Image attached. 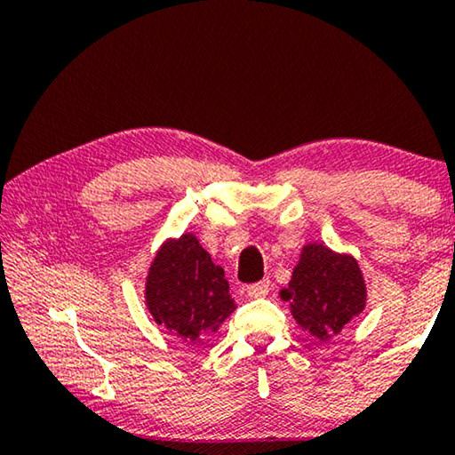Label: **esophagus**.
Listing matches in <instances>:
<instances>
[{"label":"esophagus","mask_w":455,"mask_h":455,"mask_svg":"<svg viewBox=\"0 0 455 455\" xmlns=\"http://www.w3.org/2000/svg\"><path fill=\"white\" fill-rule=\"evenodd\" d=\"M269 290H271V282L269 280H261V282H257V283H251V286L247 288V294L251 298H263V296L269 294Z\"/></svg>","instance_id":"1"}]
</instances>
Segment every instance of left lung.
<instances>
[{"label":"left lung","mask_w":455,"mask_h":455,"mask_svg":"<svg viewBox=\"0 0 455 455\" xmlns=\"http://www.w3.org/2000/svg\"><path fill=\"white\" fill-rule=\"evenodd\" d=\"M280 296L290 300L296 323L324 341L362 313L365 283L354 257L313 243L302 249L300 263Z\"/></svg>","instance_id":"obj_1"}]
</instances>
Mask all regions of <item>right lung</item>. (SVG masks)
<instances>
[{
	"mask_svg": "<svg viewBox=\"0 0 455 455\" xmlns=\"http://www.w3.org/2000/svg\"><path fill=\"white\" fill-rule=\"evenodd\" d=\"M147 307L155 321L188 343H198L235 310L225 269L194 235L159 249L147 277Z\"/></svg>",
	"mask_w": 455,
	"mask_h": 455,
	"instance_id": "right-lung-1",
	"label": "right lung"
}]
</instances>
